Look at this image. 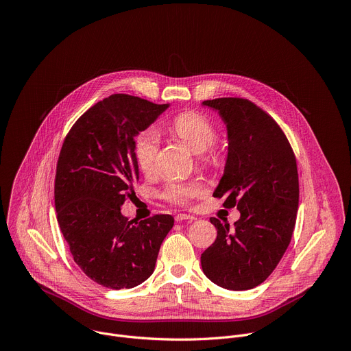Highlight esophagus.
<instances>
[{"instance_id":"obj_1","label":"esophagus","mask_w":351,"mask_h":351,"mask_svg":"<svg viewBox=\"0 0 351 351\" xmlns=\"http://www.w3.org/2000/svg\"><path fill=\"white\" fill-rule=\"evenodd\" d=\"M195 217L191 216V215H186V213H179L175 216V220L176 221H183V220H194Z\"/></svg>"}]
</instances>
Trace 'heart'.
<instances>
[{
    "label": "heart",
    "mask_w": 351,
    "mask_h": 351,
    "mask_svg": "<svg viewBox=\"0 0 351 351\" xmlns=\"http://www.w3.org/2000/svg\"><path fill=\"white\" fill-rule=\"evenodd\" d=\"M171 131L176 134L184 143H187L195 153L206 152L216 141V128L208 117L195 112L184 111L178 114L169 125ZM160 146V136L154 128L142 131L135 139V157L139 168L150 173L156 169L157 154ZM204 184L197 180H169L161 195L171 204L187 206L194 198L204 194Z\"/></svg>",
    "instance_id": "obj_1"
}]
</instances>
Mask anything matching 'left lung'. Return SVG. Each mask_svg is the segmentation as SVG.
I'll use <instances>...</instances> for the list:
<instances>
[{
  "label": "left lung",
  "mask_w": 351,
  "mask_h": 351,
  "mask_svg": "<svg viewBox=\"0 0 351 351\" xmlns=\"http://www.w3.org/2000/svg\"><path fill=\"white\" fill-rule=\"evenodd\" d=\"M202 104L219 111L228 135L213 197H224L223 206H237L241 216L234 230L210 217L217 236L201 255V266L221 288L252 289L273 273L291 243L299 206L296 158L273 117L251 100L219 97Z\"/></svg>",
  "instance_id": "8db88e82"
}]
</instances>
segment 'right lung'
Wrapping results in <instances>:
<instances>
[{"label":"right lung","instance_id":"1","mask_svg":"<svg viewBox=\"0 0 351 351\" xmlns=\"http://www.w3.org/2000/svg\"><path fill=\"white\" fill-rule=\"evenodd\" d=\"M168 106L114 93L86 110L63 142L55 176L58 221L74 262L106 288L146 281L173 227L171 215L134 221L121 213L139 180L135 136Z\"/></svg>","mask_w":351,"mask_h":351}]
</instances>
